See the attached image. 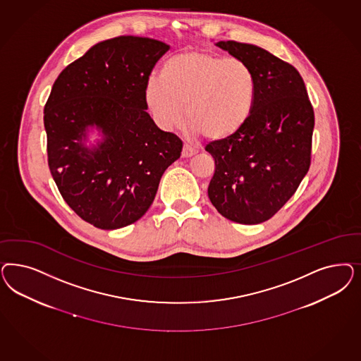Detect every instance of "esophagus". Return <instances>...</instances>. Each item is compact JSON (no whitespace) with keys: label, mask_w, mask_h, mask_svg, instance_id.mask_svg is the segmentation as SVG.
<instances>
[{"label":"esophagus","mask_w":361,"mask_h":361,"mask_svg":"<svg viewBox=\"0 0 361 361\" xmlns=\"http://www.w3.org/2000/svg\"><path fill=\"white\" fill-rule=\"evenodd\" d=\"M195 154H197V149H194L192 146H190V145H187V143L183 145V150H182V157H183V158H190V157H192V155H195Z\"/></svg>","instance_id":"obj_1"}]
</instances>
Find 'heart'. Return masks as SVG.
Wrapping results in <instances>:
<instances>
[{
  "label": "heart",
  "instance_id": "b5f03b06",
  "mask_svg": "<svg viewBox=\"0 0 361 361\" xmlns=\"http://www.w3.org/2000/svg\"><path fill=\"white\" fill-rule=\"evenodd\" d=\"M257 75L240 59H224L209 51L191 50L171 56L159 78L147 82L145 99L163 128L183 121L206 140H230L242 131L254 113Z\"/></svg>",
  "mask_w": 361,
  "mask_h": 361
}]
</instances>
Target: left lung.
Here are the masks:
<instances>
[{"mask_svg":"<svg viewBox=\"0 0 361 361\" xmlns=\"http://www.w3.org/2000/svg\"><path fill=\"white\" fill-rule=\"evenodd\" d=\"M216 45L254 68L257 98L240 133L206 146L215 161L209 198L224 218L259 224L290 200L310 170L314 107L291 63L250 44Z\"/></svg>","mask_w":361,"mask_h":361,"instance_id":"8db88e82","label":"left lung"}]
</instances>
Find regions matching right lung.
Masks as SVG:
<instances>
[{
	"mask_svg": "<svg viewBox=\"0 0 361 361\" xmlns=\"http://www.w3.org/2000/svg\"><path fill=\"white\" fill-rule=\"evenodd\" d=\"M167 50L146 37L106 39L62 70L47 98L50 173L70 209L97 228L142 218L163 173L180 157L182 140L146 111V85ZM89 126L106 137L93 149L82 145Z\"/></svg>",
	"mask_w": 361,
	"mask_h": 361,
	"instance_id": "add662e5",
	"label": "right lung"
}]
</instances>
